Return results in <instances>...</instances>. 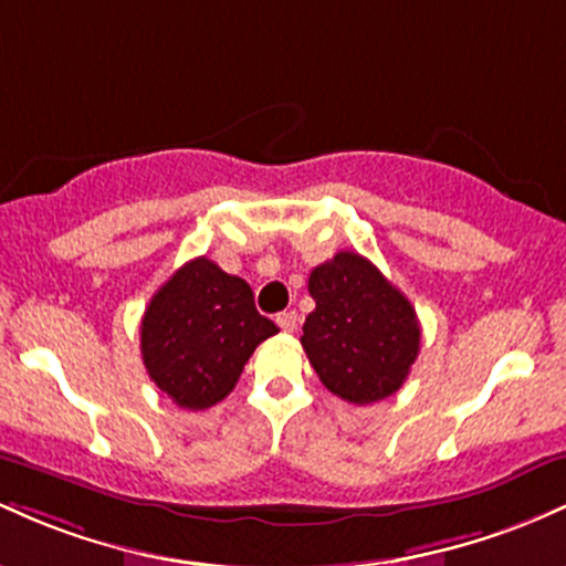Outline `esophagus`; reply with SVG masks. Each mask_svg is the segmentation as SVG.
Instances as JSON below:
<instances>
[{
    "label": "esophagus",
    "instance_id": "34e87169",
    "mask_svg": "<svg viewBox=\"0 0 566 566\" xmlns=\"http://www.w3.org/2000/svg\"><path fill=\"white\" fill-rule=\"evenodd\" d=\"M276 324L284 329V333H295L297 314L295 311H282V314H276Z\"/></svg>",
    "mask_w": 566,
    "mask_h": 566
}]
</instances>
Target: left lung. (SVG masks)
Here are the masks:
<instances>
[{
  "label": "left lung",
  "mask_w": 566,
  "mask_h": 566,
  "mask_svg": "<svg viewBox=\"0 0 566 566\" xmlns=\"http://www.w3.org/2000/svg\"><path fill=\"white\" fill-rule=\"evenodd\" d=\"M308 292L301 343L324 388L359 407L399 391L420 350L412 303L348 250L311 271Z\"/></svg>",
  "instance_id": "1"
}]
</instances>
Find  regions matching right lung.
<instances>
[{
	"label": "right lung",
	"instance_id": "right-lung-1",
	"mask_svg": "<svg viewBox=\"0 0 566 566\" xmlns=\"http://www.w3.org/2000/svg\"><path fill=\"white\" fill-rule=\"evenodd\" d=\"M276 333L244 279L193 258L154 292L140 322V354L148 378L175 405L207 409L233 391L252 350Z\"/></svg>",
	"mask_w": 566,
	"mask_h": 566
}]
</instances>
